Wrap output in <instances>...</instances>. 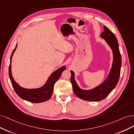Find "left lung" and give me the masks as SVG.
<instances>
[{"label": "left lung", "instance_id": "obj_1", "mask_svg": "<svg viewBox=\"0 0 134 134\" xmlns=\"http://www.w3.org/2000/svg\"><path fill=\"white\" fill-rule=\"evenodd\" d=\"M100 37L105 40L113 53V62L109 74L101 85L91 90H83L79 87L75 79V73L71 71V82L75 94L82 100L88 101H99L105 98L117 85L121 67V56L118 41L115 34L106 26Z\"/></svg>", "mask_w": 134, "mask_h": 134}]
</instances>
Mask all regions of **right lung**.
<instances>
[{"instance_id":"add662e5","label":"right lung","mask_w":134,"mask_h":134,"mask_svg":"<svg viewBox=\"0 0 134 134\" xmlns=\"http://www.w3.org/2000/svg\"><path fill=\"white\" fill-rule=\"evenodd\" d=\"M16 47L17 44H16L15 48L14 49L13 51L12 55L10 56V62L9 67V78L13 87L14 89L15 92L20 98L23 99L24 100H26L31 102L41 103L48 100L51 97L52 95L54 83L59 79V77H61L62 72L66 69V66H63L52 73L45 84L42 86V87L38 88L33 89L23 88L21 87L16 82L12 75V58Z\"/></svg>"}]
</instances>
